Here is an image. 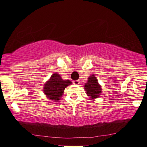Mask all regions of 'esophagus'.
I'll list each match as a JSON object with an SVG mask.
<instances>
[{
    "instance_id": "obj_1",
    "label": "esophagus",
    "mask_w": 147,
    "mask_h": 147,
    "mask_svg": "<svg viewBox=\"0 0 147 147\" xmlns=\"http://www.w3.org/2000/svg\"><path fill=\"white\" fill-rule=\"evenodd\" d=\"M73 84H75V85H79V84H80V81H79V80L74 81H73Z\"/></svg>"
}]
</instances>
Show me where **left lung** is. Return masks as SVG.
<instances>
[{
	"mask_svg": "<svg viewBox=\"0 0 147 147\" xmlns=\"http://www.w3.org/2000/svg\"><path fill=\"white\" fill-rule=\"evenodd\" d=\"M84 89L87 96L91 100L98 98L102 92L101 86L98 84V81L94 75L89 76L87 83L85 84Z\"/></svg>",
	"mask_w": 147,
	"mask_h": 147,
	"instance_id": "8db88e82",
	"label": "left lung"
}]
</instances>
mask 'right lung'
Instances as JSON below:
<instances>
[{"mask_svg":"<svg viewBox=\"0 0 147 147\" xmlns=\"http://www.w3.org/2000/svg\"><path fill=\"white\" fill-rule=\"evenodd\" d=\"M71 84L70 80H63L57 72H55L44 84L43 92L49 99L57 102L61 99L65 88Z\"/></svg>","mask_w":147,"mask_h":147,"instance_id":"add662e5","label":"right lung"}]
</instances>
